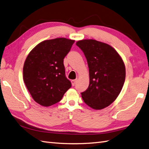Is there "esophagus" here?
I'll return each mask as SVG.
<instances>
[{"mask_svg":"<svg viewBox=\"0 0 149 149\" xmlns=\"http://www.w3.org/2000/svg\"><path fill=\"white\" fill-rule=\"evenodd\" d=\"M76 82H77V79H73V80H72L71 81V83H72V85L73 86H74L75 84H76Z\"/></svg>","mask_w":149,"mask_h":149,"instance_id":"obj_1","label":"esophagus"}]
</instances>
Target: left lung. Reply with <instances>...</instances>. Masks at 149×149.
<instances>
[{
	"label": "left lung",
	"instance_id": "left-lung-1",
	"mask_svg": "<svg viewBox=\"0 0 149 149\" xmlns=\"http://www.w3.org/2000/svg\"><path fill=\"white\" fill-rule=\"evenodd\" d=\"M82 50L89 68L90 84L81 96L88 106L102 110L118 97L125 79V66L116 51L108 44L94 39L76 43Z\"/></svg>",
	"mask_w": 149,
	"mask_h": 149
}]
</instances>
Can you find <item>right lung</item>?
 Wrapping results in <instances>:
<instances>
[{
  "label": "right lung",
  "mask_w": 149,
  "mask_h": 149,
  "mask_svg": "<svg viewBox=\"0 0 149 149\" xmlns=\"http://www.w3.org/2000/svg\"><path fill=\"white\" fill-rule=\"evenodd\" d=\"M74 40L64 38L46 40L28 54L23 67V79L36 102L49 107L59 102L71 83L65 75L64 58Z\"/></svg>",
  "instance_id": "right-lung-1"
}]
</instances>
